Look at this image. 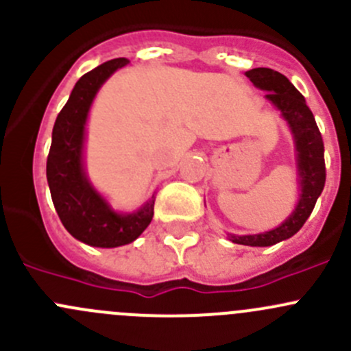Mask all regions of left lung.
Instances as JSON below:
<instances>
[{"label": "left lung", "mask_w": 351, "mask_h": 351, "mask_svg": "<svg viewBox=\"0 0 351 351\" xmlns=\"http://www.w3.org/2000/svg\"><path fill=\"white\" fill-rule=\"evenodd\" d=\"M251 83L267 91V98L282 112L295 139L297 166H299L300 198L295 210L278 228L263 234L234 236L229 239L236 244L246 246H271L284 239L292 238L309 219L314 205L326 183V165H324V143L316 119L307 107L306 98L278 71L268 67H254L246 71Z\"/></svg>", "instance_id": "1"}]
</instances>
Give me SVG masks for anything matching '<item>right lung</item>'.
<instances>
[{"label": "right lung", "instance_id": "right-lung-1", "mask_svg": "<svg viewBox=\"0 0 351 351\" xmlns=\"http://www.w3.org/2000/svg\"><path fill=\"white\" fill-rule=\"evenodd\" d=\"M127 59H112L83 74L59 112L47 156V182L56 212L73 238L90 246L115 247L143 234L154 215V195L134 214H117L108 207L83 171V141L88 110L101 84Z\"/></svg>", "mask_w": 351, "mask_h": 351}]
</instances>
